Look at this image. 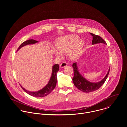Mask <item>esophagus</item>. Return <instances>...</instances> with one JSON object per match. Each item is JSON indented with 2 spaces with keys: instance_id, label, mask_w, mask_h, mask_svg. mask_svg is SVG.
<instances>
[{
  "instance_id": "esophagus-1",
  "label": "esophagus",
  "mask_w": 127,
  "mask_h": 127,
  "mask_svg": "<svg viewBox=\"0 0 127 127\" xmlns=\"http://www.w3.org/2000/svg\"><path fill=\"white\" fill-rule=\"evenodd\" d=\"M67 65H68L67 63H66V62H62V63L60 64V67H61V68H64L65 67L67 66Z\"/></svg>"
}]
</instances>
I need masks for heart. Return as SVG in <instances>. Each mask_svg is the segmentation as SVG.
<instances>
[{
    "label": "heart",
    "mask_w": 127,
    "mask_h": 127,
    "mask_svg": "<svg viewBox=\"0 0 127 127\" xmlns=\"http://www.w3.org/2000/svg\"><path fill=\"white\" fill-rule=\"evenodd\" d=\"M84 44V41L79 39V36L77 34L65 35L57 39L55 46L57 51H54L53 54L56 57H60L61 54L59 52L61 53L68 52L69 57L71 59L74 60L80 55Z\"/></svg>",
    "instance_id": "1"
}]
</instances>
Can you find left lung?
I'll return each instance as SVG.
<instances>
[{
	"instance_id": "left-lung-1",
	"label": "left lung",
	"mask_w": 127,
	"mask_h": 127,
	"mask_svg": "<svg viewBox=\"0 0 127 127\" xmlns=\"http://www.w3.org/2000/svg\"><path fill=\"white\" fill-rule=\"evenodd\" d=\"M93 36V40L92 41V44H96L98 43H103L106 44L104 40L102 39L100 36L98 35L92 33H90ZM72 67L73 68L74 71V76L72 80H73L74 85L81 91L84 93H90L95 91V90L99 89L105 81L108 74H109L110 69L108 70L107 73L104 77L103 79L98 82H92L87 80L85 78H84L81 74L79 73L78 66L76 62L74 63L72 65Z\"/></svg>"
}]
</instances>
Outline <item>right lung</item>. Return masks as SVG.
<instances>
[{"instance_id": "right-lung-1", "label": "right lung", "mask_w": 127, "mask_h": 127, "mask_svg": "<svg viewBox=\"0 0 127 127\" xmlns=\"http://www.w3.org/2000/svg\"><path fill=\"white\" fill-rule=\"evenodd\" d=\"M38 41L34 40L33 39L31 40H29L26 41H25L23 42L19 47V48L17 49V51L20 50L22 47L28 45H30V44H34L35 43H38ZM59 70V66L58 64H55L54 66H53L52 68V75L50 77V80L48 82V83L42 89L39 90V91L37 92H29L28 90L25 89L24 88H23L21 85V86L23 88V89L24 90V91L27 93L29 95L34 96L36 97H44L48 95L52 91V90L55 88L56 83H57V72Z\"/></svg>"}]
</instances>
